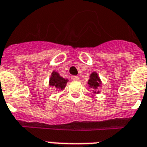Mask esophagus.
Here are the masks:
<instances>
[{"label":"esophagus","instance_id":"esophagus-1","mask_svg":"<svg viewBox=\"0 0 147 147\" xmlns=\"http://www.w3.org/2000/svg\"><path fill=\"white\" fill-rule=\"evenodd\" d=\"M71 78L73 79L74 81H78V79H79V78H78V76H73L72 77H71Z\"/></svg>","mask_w":147,"mask_h":147}]
</instances>
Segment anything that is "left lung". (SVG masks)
<instances>
[{"label":"left lung","instance_id":"left-lung-1","mask_svg":"<svg viewBox=\"0 0 147 147\" xmlns=\"http://www.w3.org/2000/svg\"><path fill=\"white\" fill-rule=\"evenodd\" d=\"M88 84L89 85V86H91V87L95 88V89H96V88H98V86H99V85L101 84V81H100V78H98L97 73L93 72V73L91 74L90 78H89V80H88Z\"/></svg>","mask_w":147,"mask_h":147}]
</instances>
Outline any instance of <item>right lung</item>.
I'll use <instances>...</instances> for the list:
<instances>
[{
    "instance_id": "1",
    "label": "right lung",
    "mask_w": 147,
    "mask_h": 147,
    "mask_svg": "<svg viewBox=\"0 0 147 147\" xmlns=\"http://www.w3.org/2000/svg\"><path fill=\"white\" fill-rule=\"evenodd\" d=\"M68 82V79L62 78L59 76V74L56 71H53L51 74V77L49 81V85L51 87L57 88L59 89H64L65 87V85Z\"/></svg>"
}]
</instances>
